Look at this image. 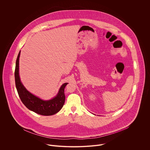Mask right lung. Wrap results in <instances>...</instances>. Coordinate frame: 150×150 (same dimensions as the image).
Wrapping results in <instances>:
<instances>
[{
  "instance_id": "obj_1",
  "label": "right lung",
  "mask_w": 150,
  "mask_h": 150,
  "mask_svg": "<svg viewBox=\"0 0 150 150\" xmlns=\"http://www.w3.org/2000/svg\"><path fill=\"white\" fill-rule=\"evenodd\" d=\"M21 51L18 55L15 69V82L18 95L23 104L29 110L42 115H52L59 112L65 101L64 89L68 84H63L57 95L52 99L44 100L29 92L22 84L19 75V60Z\"/></svg>"
}]
</instances>
